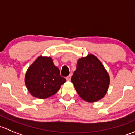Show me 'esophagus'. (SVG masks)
Instances as JSON below:
<instances>
[{
  "instance_id": "obj_1",
  "label": "esophagus",
  "mask_w": 135,
  "mask_h": 135,
  "mask_svg": "<svg viewBox=\"0 0 135 135\" xmlns=\"http://www.w3.org/2000/svg\"><path fill=\"white\" fill-rule=\"evenodd\" d=\"M71 76H72V74H70V75H69L67 76V77L66 78V80H67V81H70V79H71Z\"/></svg>"
}]
</instances>
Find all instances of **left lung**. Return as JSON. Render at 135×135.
<instances>
[{
    "label": "left lung",
    "instance_id": "8db88e82",
    "mask_svg": "<svg viewBox=\"0 0 135 135\" xmlns=\"http://www.w3.org/2000/svg\"><path fill=\"white\" fill-rule=\"evenodd\" d=\"M71 81L78 94L88 102H95L105 95L110 84L108 73L93 55L78 61Z\"/></svg>",
    "mask_w": 135,
    "mask_h": 135
}]
</instances>
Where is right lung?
<instances>
[{"label": "right lung", "instance_id": "obj_1", "mask_svg": "<svg viewBox=\"0 0 135 135\" xmlns=\"http://www.w3.org/2000/svg\"><path fill=\"white\" fill-rule=\"evenodd\" d=\"M25 81L32 96L45 99L56 93L66 79L60 75L51 58L40 56L27 70Z\"/></svg>", "mask_w": 135, "mask_h": 135}]
</instances>
